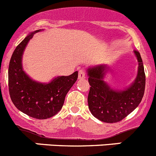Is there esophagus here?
<instances>
[{
    "instance_id": "obj_1",
    "label": "esophagus",
    "mask_w": 156,
    "mask_h": 156,
    "mask_svg": "<svg viewBox=\"0 0 156 156\" xmlns=\"http://www.w3.org/2000/svg\"><path fill=\"white\" fill-rule=\"evenodd\" d=\"M78 78L80 80H83V79L86 78V73L83 70H79V75H78Z\"/></svg>"
}]
</instances>
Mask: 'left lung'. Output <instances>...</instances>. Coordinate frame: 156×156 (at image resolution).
Listing matches in <instances>:
<instances>
[{"instance_id": "left-lung-1", "label": "left lung", "mask_w": 156, "mask_h": 156, "mask_svg": "<svg viewBox=\"0 0 156 156\" xmlns=\"http://www.w3.org/2000/svg\"><path fill=\"white\" fill-rule=\"evenodd\" d=\"M139 63L135 81L124 90H114L104 81L109 67L98 65L87 70L91 86L88 105L95 118L105 123H117L130 115L142 101L145 91L146 75L140 52L134 50Z\"/></svg>"}]
</instances>
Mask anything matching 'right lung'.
<instances>
[{"label": "right lung", "instance_id": "add662e5", "mask_svg": "<svg viewBox=\"0 0 156 156\" xmlns=\"http://www.w3.org/2000/svg\"><path fill=\"white\" fill-rule=\"evenodd\" d=\"M35 31L26 37L12 55L8 69L10 98L20 112L36 119H47L57 115L64 105L65 96L78 77L76 71L70 76H58L49 83H41L29 78L22 66L23 53Z\"/></svg>", "mask_w": 156, "mask_h": 156}]
</instances>
